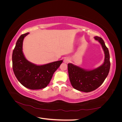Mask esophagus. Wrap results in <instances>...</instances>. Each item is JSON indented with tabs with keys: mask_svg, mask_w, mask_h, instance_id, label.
Segmentation results:
<instances>
[{
	"mask_svg": "<svg viewBox=\"0 0 122 122\" xmlns=\"http://www.w3.org/2000/svg\"><path fill=\"white\" fill-rule=\"evenodd\" d=\"M70 61V60L68 57H65L64 59V62H65V63H68Z\"/></svg>",
	"mask_w": 122,
	"mask_h": 122,
	"instance_id": "obj_1",
	"label": "esophagus"
}]
</instances>
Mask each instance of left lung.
Wrapping results in <instances>:
<instances>
[{
    "mask_svg": "<svg viewBox=\"0 0 122 122\" xmlns=\"http://www.w3.org/2000/svg\"><path fill=\"white\" fill-rule=\"evenodd\" d=\"M100 43L105 54L104 61L100 67L92 70L80 68L71 63L68 64L70 82L75 89L88 93L97 89L104 81L107 76L110 66L109 51L103 39L94 37Z\"/></svg>",
    "mask_w": 122,
    "mask_h": 122,
    "instance_id": "8db88e82",
    "label": "left lung"
}]
</instances>
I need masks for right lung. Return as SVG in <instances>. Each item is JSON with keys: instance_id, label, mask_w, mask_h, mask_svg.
<instances>
[{"instance_id": "right-lung-1", "label": "right lung", "mask_w": 122, "mask_h": 122, "mask_svg": "<svg viewBox=\"0 0 122 122\" xmlns=\"http://www.w3.org/2000/svg\"><path fill=\"white\" fill-rule=\"evenodd\" d=\"M22 35L18 39L12 54L13 69L18 80L25 87L30 90H39L46 87L52 78L55 71L62 61L36 65L27 61L22 51L23 42L25 36Z\"/></svg>"}]
</instances>
